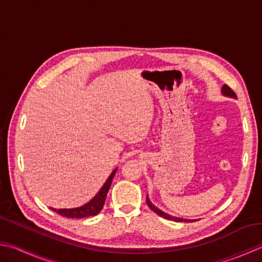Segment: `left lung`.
<instances>
[{"instance_id":"obj_1","label":"left lung","mask_w":262,"mask_h":262,"mask_svg":"<svg viewBox=\"0 0 262 262\" xmlns=\"http://www.w3.org/2000/svg\"><path fill=\"white\" fill-rule=\"evenodd\" d=\"M222 94H223L224 96L233 97V99H237V97H236V94H235L234 92H233L232 90H230L227 85H224V86L222 87ZM146 203H147V206L150 207V209L152 210L153 212H156L157 214H159V216L162 217V218H165V219H168V220H173V222H186V223H193V222H196V219H185V218L173 217V216H171V214H168V213H166V212H163L162 210L158 209V208L155 206V204H153V203L150 201V199H148V196H147V195H146Z\"/></svg>"}]
</instances>
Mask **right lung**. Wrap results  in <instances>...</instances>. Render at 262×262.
<instances>
[{
    "instance_id": "add662e5",
    "label": "right lung",
    "mask_w": 262,
    "mask_h": 262,
    "mask_svg": "<svg viewBox=\"0 0 262 262\" xmlns=\"http://www.w3.org/2000/svg\"><path fill=\"white\" fill-rule=\"evenodd\" d=\"M117 172V168L114 169V171L110 173V176L107 177L105 183L103 184V186L101 187L99 192L95 194V196L90 200L89 202L85 203L84 206L78 207V208H71V209H52V211L61 214V216L67 217V218H86V217H91V216H96L99 213L102 208L104 206L105 202V198L106 194L109 192V188L111 186L112 179H114L115 175Z\"/></svg>"
}]
</instances>
